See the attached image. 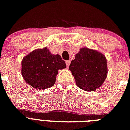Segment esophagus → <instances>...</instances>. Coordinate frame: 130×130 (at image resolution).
Listing matches in <instances>:
<instances>
[{"label": "esophagus", "instance_id": "34e87169", "mask_svg": "<svg viewBox=\"0 0 130 130\" xmlns=\"http://www.w3.org/2000/svg\"><path fill=\"white\" fill-rule=\"evenodd\" d=\"M65 63H66V65H67V67H69V65H70V63H71V61H66V62H65Z\"/></svg>", "mask_w": 130, "mask_h": 130}]
</instances>
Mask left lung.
Wrapping results in <instances>:
<instances>
[{
  "instance_id": "8db88e82",
  "label": "left lung",
  "mask_w": 130,
  "mask_h": 130,
  "mask_svg": "<svg viewBox=\"0 0 130 130\" xmlns=\"http://www.w3.org/2000/svg\"><path fill=\"white\" fill-rule=\"evenodd\" d=\"M69 69L77 87L85 91L97 90L105 82L108 73L105 55L88 48H80Z\"/></svg>"
}]
</instances>
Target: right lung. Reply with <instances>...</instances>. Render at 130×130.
<instances>
[{
    "instance_id": "right-lung-1",
    "label": "right lung",
    "mask_w": 130,
    "mask_h": 130,
    "mask_svg": "<svg viewBox=\"0 0 130 130\" xmlns=\"http://www.w3.org/2000/svg\"><path fill=\"white\" fill-rule=\"evenodd\" d=\"M66 68L59 55H53L45 47L34 50L21 61V74L29 85L37 90L54 86L58 71Z\"/></svg>"
}]
</instances>
